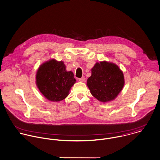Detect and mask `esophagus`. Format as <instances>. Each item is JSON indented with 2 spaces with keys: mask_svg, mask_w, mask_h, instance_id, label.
<instances>
[{
  "mask_svg": "<svg viewBox=\"0 0 160 160\" xmlns=\"http://www.w3.org/2000/svg\"><path fill=\"white\" fill-rule=\"evenodd\" d=\"M79 81L81 82H85V77H83L79 78Z\"/></svg>",
  "mask_w": 160,
  "mask_h": 160,
  "instance_id": "34e87169",
  "label": "esophagus"
}]
</instances>
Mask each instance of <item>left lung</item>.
Here are the masks:
<instances>
[{
    "label": "left lung",
    "instance_id": "8db88e82",
    "mask_svg": "<svg viewBox=\"0 0 160 160\" xmlns=\"http://www.w3.org/2000/svg\"><path fill=\"white\" fill-rule=\"evenodd\" d=\"M122 71L115 64L110 62H97L91 69L87 86L91 94L102 102L114 100L124 85Z\"/></svg>",
    "mask_w": 160,
    "mask_h": 160
}]
</instances>
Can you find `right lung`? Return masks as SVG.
Wrapping results in <instances>:
<instances>
[{
    "label": "right lung",
    "instance_id": "obj_1",
    "mask_svg": "<svg viewBox=\"0 0 160 160\" xmlns=\"http://www.w3.org/2000/svg\"><path fill=\"white\" fill-rule=\"evenodd\" d=\"M75 82L73 72L66 71L64 62L54 59L42 64L36 75L39 90L52 102H59L66 98Z\"/></svg>",
    "mask_w": 160,
    "mask_h": 160
}]
</instances>
